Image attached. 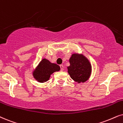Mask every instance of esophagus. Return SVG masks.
<instances>
[{
  "instance_id": "1",
  "label": "esophagus",
  "mask_w": 123,
  "mask_h": 123,
  "mask_svg": "<svg viewBox=\"0 0 123 123\" xmlns=\"http://www.w3.org/2000/svg\"><path fill=\"white\" fill-rule=\"evenodd\" d=\"M60 68H61V71H63V66L62 65H60Z\"/></svg>"
}]
</instances>
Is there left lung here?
I'll use <instances>...</instances> for the list:
<instances>
[{
    "mask_svg": "<svg viewBox=\"0 0 123 123\" xmlns=\"http://www.w3.org/2000/svg\"><path fill=\"white\" fill-rule=\"evenodd\" d=\"M68 73L74 81L80 83L87 81L91 73V65L83 54L74 53L69 59Z\"/></svg>",
    "mask_w": 123,
    "mask_h": 123,
    "instance_id": "left-lung-1",
    "label": "left lung"
}]
</instances>
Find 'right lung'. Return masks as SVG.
Returning a JSON list of instances; mask_svg holds the SVG:
<instances>
[{"label":"right lung","instance_id":"add662e5","mask_svg":"<svg viewBox=\"0 0 123 123\" xmlns=\"http://www.w3.org/2000/svg\"><path fill=\"white\" fill-rule=\"evenodd\" d=\"M60 70V67L56 63H51L47 59L43 58L33 71V75L37 81L43 83L49 80L51 74Z\"/></svg>","mask_w":123,"mask_h":123}]
</instances>
